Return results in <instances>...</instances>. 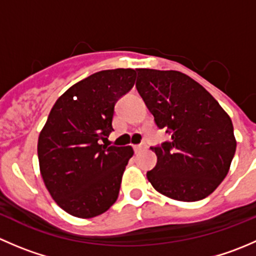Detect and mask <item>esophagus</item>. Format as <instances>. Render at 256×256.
Instances as JSON below:
<instances>
[{
  "label": "esophagus",
  "mask_w": 256,
  "mask_h": 256,
  "mask_svg": "<svg viewBox=\"0 0 256 256\" xmlns=\"http://www.w3.org/2000/svg\"><path fill=\"white\" fill-rule=\"evenodd\" d=\"M134 148H135L136 152H138V151H141V150L147 148V144L146 142H142V144H136V146H134Z\"/></svg>",
  "instance_id": "obj_1"
}]
</instances>
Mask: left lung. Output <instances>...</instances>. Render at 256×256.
<instances>
[{
  "instance_id": "1",
  "label": "left lung",
  "mask_w": 256,
  "mask_h": 256,
  "mask_svg": "<svg viewBox=\"0 0 256 256\" xmlns=\"http://www.w3.org/2000/svg\"><path fill=\"white\" fill-rule=\"evenodd\" d=\"M136 89L170 141L151 146L157 164L147 172L152 187L166 197L196 202L224 180L236 148L228 114L202 86L176 70L136 69Z\"/></svg>"
}]
</instances>
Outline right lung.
<instances>
[{
    "label": "right lung",
    "instance_id": "1",
    "mask_svg": "<svg viewBox=\"0 0 256 256\" xmlns=\"http://www.w3.org/2000/svg\"><path fill=\"white\" fill-rule=\"evenodd\" d=\"M136 70L92 74L56 102L38 138L40 174L52 198L78 218L102 214L118 200L131 146L102 144L112 128L115 104L135 84Z\"/></svg>",
    "mask_w": 256,
    "mask_h": 256
}]
</instances>
